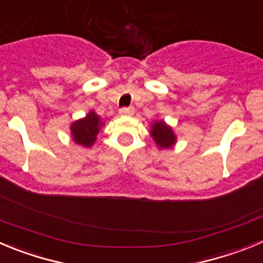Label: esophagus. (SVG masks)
<instances>
[{"mask_svg": "<svg viewBox=\"0 0 263 263\" xmlns=\"http://www.w3.org/2000/svg\"><path fill=\"white\" fill-rule=\"evenodd\" d=\"M135 110L132 109V107H123V109L119 110V114L120 115H126V117H131V115H134Z\"/></svg>", "mask_w": 263, "mask_h": 263, "instance_id": "esophagus-1", "label": "esophagus"}]
</instances>
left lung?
Instances as JSON below:
<instances>
[{
	"label": "left lung",
	"mask_w": 263,
	"mask_h": 263,
	"mask_svg": "<svg viewBox=\"0 0 263 263\" xmlns=\"http://www.w3.org/2000/svg\"><path fill=\"white\" fill-rule=\"evenodd\" d=\"M151 136L159 151L162 149H173L175 146L176 134L174 132L173 127L168 126L163 119L153 120L151 123Z\"/></svg>",
	"instance_id": "left-lung-1"
}]
</instances>
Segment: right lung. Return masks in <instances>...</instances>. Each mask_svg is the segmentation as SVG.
<instances>
[{
	"instance_id": "add662e5",
	"label": "right lung",
	"mask_w": 263,
	"mask_h": 263,
	"mask_svg": "<svg viewBox=\"0 0 263 263\" xmlns=\"http://www.w3.org/2000/svg\"><path fill=\"white\" fill-rule=\"evenodd\" d=\"M105 122H102L101 117L97 112L90 110L84 118L72 122L70 126L71 139L76 145L83 148H90L97 140V135L100 134Z\"/></svg>"
}]
</instances>
